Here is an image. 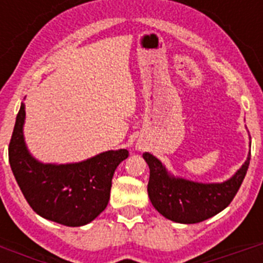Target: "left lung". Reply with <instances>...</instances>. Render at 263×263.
I'll return each instance as SVG.
<instances>
[{
	"mask_svg": "<svg viewBox=\"0 0 263 263\" xmlns=\"http://www.w3.org/2000/svg\"><path fill=\"white\" fill-rule=\"evenodd\" d=\"M143 159L150 168L147 194L155 210L171 221L196 224L231 204L246 175L250 153L241 168L222 183H197L176 178L150 153H145Z\"/></svg>",
	"mask_w": 263,
	"mask_h": 263,
	"instance_id": "8db88e82",
	"label": "left lung"
}]
</instances>
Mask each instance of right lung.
<instances>
[{"label":"right lung","mask_w":263,"mask_h":263,"mask_svg":"<svg viewBox=\"0 0 263 263\" xmlns=\"http://www.w3.org/2000/svg\"><path fill=\"white\" fill-rule=\"evenodd\" d=\"M25 116L22 104L9 143V162L29 205L43 218L66 227L93 221L108 205L113 174L129 152L109 150L78 163H42L25 143Z\"/></svg>","instance_id":"right-lung-1"}]
</instances>
